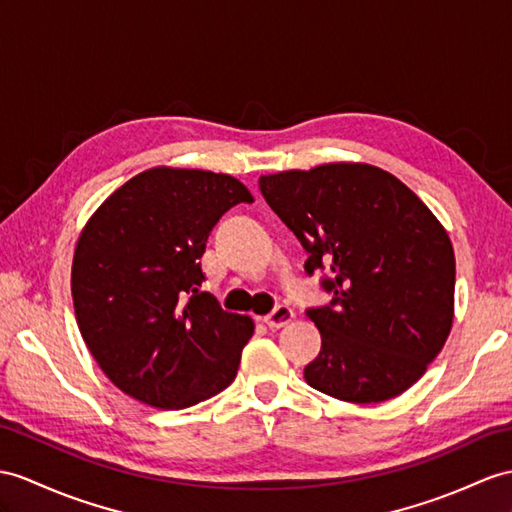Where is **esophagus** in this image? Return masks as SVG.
<instances>
[{
  "label": "esophagus",
  "mask_w": 512,
  "mask_h": 512,
  "mask_svg": "<svg viewBox=\"0 0 512 512\" xmlns=\"http://www.w3.org/2000/svg\"><path fill=\"white\" fill-rule=\"evenodd\" d=\"M293 319H295L293 308H289V306H278L276 310H273V313H269V315L265 317V323H267V326H269L271 330H280V328L289 326V323H291Z\"/></svg>",
  "instance_id": "34e87169"
}]
</instances>
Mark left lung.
<instances>
[{"label":"left lung","instance_id":"1","mask_svg":"<svg viewBox=\"0 0 512 512\" xmlns=\"http://www.w3.org/2000/svg\"><path fill=\"white\" fill-rule=\"evenodd\" d=\"M260 193L308 252L328 265L332 306L308 310L321 352L313 389L380 404L410 389L443 350L454 321V247L432 210L393 173L326 162L258 178Z\"/></svg>","mask_w":512,"mask_h":512}]
</instances>
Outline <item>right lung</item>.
<instances>
[{"label": "right lung", "instance_id": "right-lung-1", "mask_svg": "<svg viewBox=\"0 0 512 512\" xmlns=\"http://www.w3.org/2000/svg\"><path fill=\"white\" fill-rule=\"evenodd\" d=\"M254 202L228 173L152 167L110 193L82 228L71 297L82 339L119 391L180 410L236 378L254 321L202 293L210 230Z\"/></svg>", "mask_w": 512, "mask_h": 512}]
</instances>
